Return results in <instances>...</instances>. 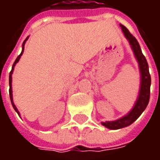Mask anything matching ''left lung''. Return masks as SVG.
I'll return each instance as SVG.
<instances>
[{
	"instance_id": "8db88e82",
	"label": "left lung",
	"mask_w": 160,
	"mask_h": 160,
	"mask_svg": "<svg viewBox=\"0 0 160 160\" xmlns=\"http://www.w3.org/2000/svg\"><path fill=\"white\" fill-rule=\"evenodd\" d=\"M120 26L123 32L124 36L129 42L131 48L134 51V56L139 64L140 73H141V86H140V92H139L137 100L135 102L134 107L132 108V110L126 116L119 118L118 120L102 122V125H104V127L110 129H119V128L128 127L133 123L145 111L150 98L151 76L149 73V68H148L147 59L142 54L140 44L136 38L128 32V30L125 26L122 25H120Z\"/></svg>"
}]
</instances>
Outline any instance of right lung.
Listing matches in <instances>:
<instances>
[{
	"label": "right lung",
	"instance_id": "obj_1",
	"mask_svg": "<svg viewBox=\"0 0 160 160\" xmlns=\"http://www.w3.org/2000/svg\"><path fill=\"white\" fill-rule=\"evenodd\" d=\"M28 38L29 37H27L26 38V40L23 42V44H22V51H21V53H20V55H19L17 58H16L15 60V62H14V63H13V65H12V70H11V72H10V73H9V96H10V99H11V103H12V107H13V109H14V111L18 113V115L19 116H20L19 115V111H18V109L16 108L15 106V104H14V103H13V100H12V71H13V69H14V67H15L16 65V63L18 62L19 61V58H20V56H22V54L23 52H24V47H25V43H26V40L28 39Z\"/></svg>",
	"mask_w": 160,
	"mask_h": 160
}]
</instances>
